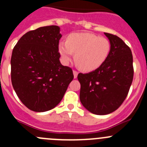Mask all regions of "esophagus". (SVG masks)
<instances>
[{"label":"esophagus","mask_w":147,"mask_h":147,"mask_svg":"<svg viewBox=\"0 0 147 147\" xmlns=\"http://www.w3.org/2000/svg\"><path fill=\"white\" fill-rule=\"evenodd\" d=\"M73 75H74V78H76L77 77H78V72L75 70H73Z\"/></svg>","instance_id":"esophagus-1"}]
</instances>
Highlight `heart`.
<instances>
[{
    "instance_id": "1",
    "label": "heart",
    "mask_w": 147,
    "mask_h": 147,
    "mask_svg": "<svg viewBox=\"0 0 147 147\" xmlns=\"http://www.w3.org/2000/svg\"><path fill=\"white\" fill-rule=\"evenodd\" d=\"M111 50L109 41L105 37L90 33H73L67 42H61L59 52L63 61H70L75 55V61L82 70L91 72L102 66Z\"/></svg>"
}]
</instances>
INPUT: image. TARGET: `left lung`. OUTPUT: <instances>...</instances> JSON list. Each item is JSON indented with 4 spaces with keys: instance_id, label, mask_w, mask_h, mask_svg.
Wrapping results in <instances>:
<instances>
[{
    "instance_id": "left-lung-1",
    "label": "left lung",
    "mask_w": 147,
    "mask_h": 147,
    "mask_svg": "<svg viewBox=\"0 0 147 147\" xmlns=\"http://www.w3.org/2000/svg\"><path fill=\"white\" fill-rule=\"evenodd\" d=\"M110 41L109 55L102 66L89 73H79L80 100L94 114L105 115L119 108L133 79L131 50L117 36L104 33Z\"/></svg>"
}]
</instances>
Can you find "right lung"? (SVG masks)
<instances>
[{
    "instance_id": "obj_1",
    "label": "right lung",
    "mask_w": 147,
    "mask_h": 147,
    "mask_svg": "<svg viewBox=\"0 0 147 147\" xmlns=\"http://www.w3.org/2000/svg\"><path fill=\"white\" fill-rule=\"evenodd\" d=\"M61 36L59 26L40 27L24 34L13 49V88L21 102L33 111L55 108L74 78L72 69L59 61Z\"/></svg>"
}]
</instances>
